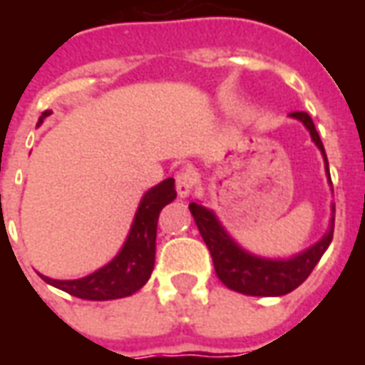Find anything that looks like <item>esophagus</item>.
<instances>
[{
	"label": "esophagus",
	"instance_id": "34e87169",
	"mask_svg": "<svg viewBox=\"0 0 365 365\" xmlns=\"http://www.w3.org/2000/svg\"><path fill=\"white\" fill-rule=\"evenodd\" d=\"M195 187V175L191 170H180L175 174V191L180 197H187Z\"/></svg>",
	"mask_w": 365,
	"mask_h": 365
}]
</instances>
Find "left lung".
I'll list each match as a JSON object with an SVG mask.
<instances>
[{
	"instance_id": "1",
	"label": "left lung",
	"mask_w": 365,
	"mask_h": 365,
	"mask_svg": "<svg viewBox=\"0 0 365 365\" xmlns=\"http://www.w3.org/2000/svg\"><path fill=\"white\" fill-rule=\"evenodd\" d=\"M291 117L301 120L307 130L311 133L313 143L322 152L327 175H329L330 182L329 160L324 154L321 136L314 128L313 119L305 111H293ZM330 185H332V182H330ZM190 211L195 219L201 237L205 240L209 252H211L217 277L229 289L245 293V295H254V297H279V295H285V293L299 287L313 272L314 266L319 264L324 250L329 248L332 232H334V217H332L324 237L317 245L307 248L305 252L297 254L289 260H268V258L254 256V254L246 252L245 248H240L227 235V230L222 229V225L211 209L199 205V203H190Z\"/></svg>"
}]
</instances>
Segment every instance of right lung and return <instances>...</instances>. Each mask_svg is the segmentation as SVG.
Returning <instances> with one entry per match:
<instances>
[{
	"label": "right lung",
	"instance_id": "right-lung-1",
	"mask_svg": "<svg viewBox=\"0 0 365 365\" xmlns=\"http://www.w3.org/2000/svg\"><path fill=\"white\" fill-rule=\"evenodd\" d=\"M51 111H44L38 119L43 123ZM175 199L174 178H168L152 190L144 193L140 205L136 209L135 221L130 227L120 252L107 266L82 279H51L41 275L44 282L51 283L70 295L90 301H109V299L128 297L148 282L154 269L156 256V227L160 211Z\"/></svg>",
	"mask_w": 365,
	"mask_h": 365
}]
</instances>
